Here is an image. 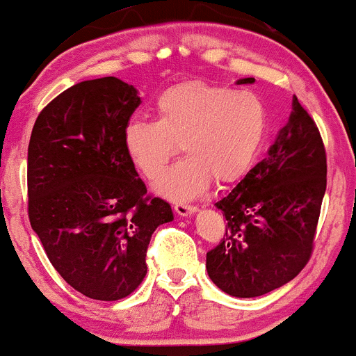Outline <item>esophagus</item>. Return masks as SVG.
<instances>
[{"mask_svg":"<svg viewBox=\"0 0 356 356\" xmlns=\"http://www.w3.org/2000/svg\"><path fill=\"white\" fill-rule=\"evenodd\" d=\"M174 209H175V213L181 216H191L197 211L196 207H193V204H186V203H175Z\"/></svg>","mask_w":356,"mask_h":356,"instance_id":"esophagus-1","label":"esophagus"}]
</instances>
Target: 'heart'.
<instances>
[{
  "instance_id": "obj_1",
  "label": "heart",
  "mask_w": 356,
  "mask_h": 356,
  "mask_svg": "<svg viewBox=\"0 0 356 356\" xmlns=\"http://www.w3.org/2000/svg\"><path fill=\"white\" fill-rule=\"evenodd\" d=\"M159 119L134 118L124 128V147L145 177L155 179L182 149L186 159L155 182L156 193L189 200L211 181L227 186L244 177L263 147L268 114L250 92L207 81H184L162 92Z\"/></svg>"
}]
</instances>
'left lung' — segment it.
<instances>
[{
	"label": "left lung",
	"mask_w": 356,
	"mask_h": 356,
	"mask_svg": "<svg viewBox=\"0 0 356 356\" xmlns=\"http://www.w3.org/2000/svg\"><path fill=\"white\" fill-rule=\"evenodd\" d=\"M244 83L254 78L237 81ZM326 175L323 138L293 97L288 122L266 159L216 203L227 230L207 254L211 282L232 297L250 298L293 280L312 254Z\"/></svg>",
	"instance_id": "left-lung-1"
}]
</instances>
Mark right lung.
Masks as SVG:
<instances>
[{
    "label": "right lung",
    "mask_w": 356,
    "mask_h": 356,
    "mask_svg": "<svg viewBox=\"0 0 356 356\" xmlns=\"http://www.w3.org/2000/svg\"><path fill=\"white\" fill-rule=\"evenodd\" d=\"M141 104L115 76L73 85L37 118L29 143V220L56 271L93 300H119L147 275L152 234L172 222L124 147Z\"/></svg>",
    "instance_id": "right-lung-1"
}]
</instances>
